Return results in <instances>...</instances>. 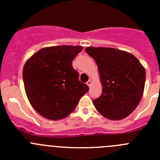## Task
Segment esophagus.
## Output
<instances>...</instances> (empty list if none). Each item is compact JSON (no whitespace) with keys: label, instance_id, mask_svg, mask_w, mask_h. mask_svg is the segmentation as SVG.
I'll list each match as a JSON object with an SVG mask.
<instances>
[{"label":"esophagus","instance_id":"34e87169","mask_svg":"<svg viewBox=\"0 0 160 160\" xmlns=\"http://www.w3.org/2000/svg\"><path fill=\"white\" fill-rule=\"evenodd\" d=\"M91 83H92L91 80H89V81L87 82V86H88V87H90V85H91Z\"/></svg>","mask_w":160,"mask_h":160}]
</instances>
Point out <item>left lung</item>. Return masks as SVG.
I'll return each mask as SVG.
<instances>
[{
	"label": "left lung",
	"mask_w": 160,
	"mask_h": 160,
	"mask_svg": "<svg viewBox=\"0 0 160 160\" xmlns=\"http://www.w3.org/2000/svg\"><path fill=\"white\" fill-rule=\"evenodd\" d=\"M97 63L102 86L101 96L93 101L105 118L120 120L135 111L143 94L146 71L140 62L128 52L104 47H87Z\"/></svg>",
	"instance_id": "1"
}]
</instances>
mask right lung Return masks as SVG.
Listing matches in <instances>:
<instances>
[{
    "instance_id": "add662e5",
    "label": "right lung",
    "mask_w": 160,
    "mask_h": 160,
    "mask_svg": "<svg viewBox=\"0 0 160 160\" xmlns=\"http://www.w3.org/2000/svg\"><path fill=\"white\" fill-rule=\"evenodd\" d=\"M82 46L45 47L29 58L23 68V81L28 99L44 118L58 120L77 107L89 87L78 80L72 61Z\"/></svg>"
}]
</instances>
